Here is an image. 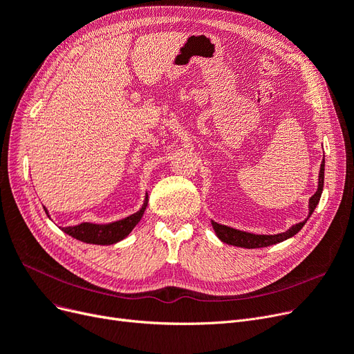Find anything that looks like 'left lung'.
I'll list each match as a JSON object with an SVG mask.
<instances>
[{"label":"left lung","instance_id":"obj_1","mask_svg":"<svg viewBox=\"0 0 354 354\" xmlns=\"http://www.w3.org/2000/svg\"><path fill=\"white\" fill-rule=\"evenodd\" d=\"M324 170H325V160H322V163H321L318 189L309 200V216L308 217H310V214L313 213V210H315V207L319 203L322 188H324ZM306 220L300 221V223L292 226L289 230H286L279 234H254V233H248V232H242V230H236L233 227L218 225V223H216V221H212V225L214 227V232L218 236V239H221V242L233 245V246L250 248V250H254V248H264V246H270V245H276L279 242H283L286 239L295 236V234L304 227Z\"/></svg>","mask_w":354,"mask_h":354}]
</instances>
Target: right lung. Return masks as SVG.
Returning <instances> with one entry per match:
<instances>
[{
    "label": "right lung",
    "instance_id": "add662e5",
    "mask_svg": "<svg viewBox=\"0 0 354 354\" xmlns=\"http://www.w3.org/2000/svg\"><path fill=\"white\" fill-rule=\"evenodd\" d=\"M147 205V198L144 205L141 207V210L137 212L136 214H131L120 221H113V223L109 225H95V223H82L78 226H68V227H62V230L70 234V236L86 242V243H93V245H112L122 241L127 238L131 233L138 221L141 220L144 210H146ZM45 213L48 214L46 208Z\"/></svg>",
    "mask_w": 354,
    "mask_h": 354
}]
</instances>
